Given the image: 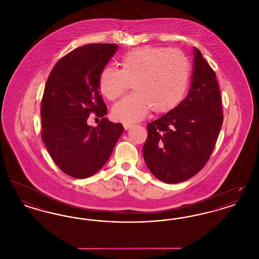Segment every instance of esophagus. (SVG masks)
<instances>
[{"mask_svg":"<svg viewBox=\"0 0 259 259\" xmlns=\"http://www.w3.org/2000/svg\"><path fill=\"white\" fill-rule=\"evenodd\" d=\"M135 125L134 124H129V123H125L124 124V128H125V130H129V129H131V128H133Z\"/></svg>","mask_w":259,"mask_h":259,"instance_id":"34e87169","label":"esophagus"}]
</instances>
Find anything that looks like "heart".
I'll return each instance as SVG.
<instances>
[{
	"label": "heart",
	"mask_w": 259,
	"mask_h": 259,
	"mask_svg": "<svg viewBox=\"0 0 259 259\" xmlns=\"http://www.w3.org/2000/svg\"><path fill=\"white\" fill-rule=\"evenodd\" d=\"M120 66L121 70L105 68L99 78L101 92L111 101L123 95L132 82L135 92L112 109L117 120L140 121L151 109L156 113L169 112L185 97L190 65L180 50L162 47L131 50L122 56Z\"/></svg>",
	"instance_id": "b5f03b06"
}]
</instances>
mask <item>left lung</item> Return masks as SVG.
Masks as SVG:
<instances>
[{
    "label": "left lung",
    "instance_id": "left-lung-1",
    "mask_svg": "<svg viewBox=\"0 0 259 259\" xmlns=\"http://www.w3.org/2000/svg\"><path fill=\"white\" fill-rule=\"evenodd\" d=\"M191 87L174 110L148 124L143 155L161 182L189 180L205 166L222 129V97L215 74L194 48Z\"/></svg>",
    "mask_w": 259,
    "mask_h": 259
}]
</instances>
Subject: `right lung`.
Listing matches in <instances>:
<instances>
[{
    "instance_id": "1",
    "label": "right lung",
    "mask_w": 259,
    "mask_h": 259,
    "mask_svg": "<svg viewBox=\"0 0 259 259\" xmlns=\"http://www.w3.org/2000/svg\"><path fill=\"white\" fill-rule=\"evenodd\" d=\"M117 45L93 44L71 51L56 63L41 101V139L55 164L75 179L93 176L110 158L123 126L103 117L87 124L91 111L107 113L99 78Z\"/></svg>"
}]
</instances>
